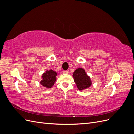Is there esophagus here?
<instances>
[{
  "instance_id": "1",
  "label": "esophagus",
  "mask_w": 134,
  "mask_h": 134,
  "mask_svg": "<svg viewBox=\"0 0 134 134\" xmlns=\"http://www.w3.org/2000/svg\"><path fill=\"white\" fill-rule=\"evenodd\" d=\"M63 72L64 74H68L69 71H68V70H64V71H63Z\"/></svg>"
}]
</instances>
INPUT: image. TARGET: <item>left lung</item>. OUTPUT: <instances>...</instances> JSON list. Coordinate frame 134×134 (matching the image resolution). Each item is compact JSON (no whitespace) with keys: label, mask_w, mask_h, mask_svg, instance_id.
<instances>
[{"label":"left lung","mask_w":134,"mask_h":134,"mask_svg":"<svg viewBox=\"0 0 134 134\" xmlns=\"http://www.w3.org/2000/svg\"><path fill=\"white\" fill-rule=\"evenodd\" d=\"M72 76L74 78L77 88L79 91H83L90 87L92 85V81L90 77L87 74L83 68H78L73 72Z\"/></svg>","instance_id":"1"}]
</instances>
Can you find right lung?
Wrapping results in <instances>:
<instances>
[{"instance_id": "right-lung-1", "label": "right lung", "mask_w": 134, "mask_h": 134, "mask_svg": "<svg viewBox=\"0 0 134 134\" xmlns=\"http://www.w3.org/2000/svg\"><path fill=\"white\" fill-rule=\"evenodd\" d=\"M56 75H57V72L52 69L46 70L42 75V79L40 82V84L47 88H51L56 82Z\"/></svg>"}]
</instances>
